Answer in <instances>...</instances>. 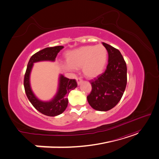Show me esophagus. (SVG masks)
Returning <instances> with one entry per match:
<instances>
[{"mask_svg": "<svg viewBox=\"0 0 159 159\" xmlns=\"http://www.w3.org/2000/svg\"><path fill=\"white\" fill-rule=\"evenodd\" d=\"M76 81H77V84H78V85H81V84L82 83V80H81V79H80V78H77Z\"/></svg>", "mask_w": 159, "mask_h": 159, "instance_id": "obj_1", "label": "esophagus"}]
</instances>
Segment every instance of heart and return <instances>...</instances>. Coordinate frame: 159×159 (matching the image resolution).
Returning <instances> with one entry per match:
<instances>
[{
  "label": "heart",
  "mask_w": 159,
  "mask_h": 159,
  "mask_svg": "<svg viewBox=\"0 0 159 159\" xmlns=\"http://www.w3.org/2000/svg\"><path fill=\"white\" fill-rule=\"evenodd\" d=\"M66 58L67 63L61 65L64 70L74 71L81 68L85 78L92 80L102 75L106 68L108 52L102 44L87 45L68 51Z\"/></svg>",
  "instance_id": "obj_1"
}]
</instances>
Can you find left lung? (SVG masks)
<instances>
[{
    "instance_id": "left-lung-1",
    "label": "left lung",
    "mask_w": 159,
    "mask_h": 159,
    "mask_svg": "<svg viewBox=\"0 0 159 159\" xmlns=\"http://www.w3.org/2000/svg\"><path fill=\"white\" fill-rule=\"evenodd\" d=\"M108 52V65L104 73L90 82L92 90L87 97L93 109L107 111L121 100L127 85V65L121 52L103 42Z\"/></svg>"
}]
</instances>
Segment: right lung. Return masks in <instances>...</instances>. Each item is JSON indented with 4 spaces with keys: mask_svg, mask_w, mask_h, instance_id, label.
<instances>
[{
    "mask_svg": "<svg viewBox=\"0 0 159 159\" xmlns=\"http://www.w3.org/2000/svg\"><path fill=\"white\" fill-rule=\"evenodd\" d=\"M64 46L46 48L34 54L28 61L24 80V86L28 99L38 111L47 116L54 117L59 115L66 110L68 104V95L71 90L77 88L75 80H70L60 74L58 78V87L56 95L49 101H42L34 93L30 85V74L34 64L39 61H54L57 54Z\"/></svg>",
    "mask_w": 159,
    "mask_h": 159,
    "instance_id": "right-lung-1",
    "label": "right lung"
}]
</instances>
